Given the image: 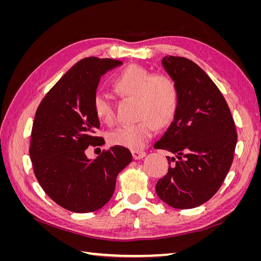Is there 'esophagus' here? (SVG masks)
<instances>
[{
	"mask_svg": "<svg viewBox=\"0 0 261 261\" xmlns=\"http://www.w3.org/2000/svg\"><path fill=\"white\" fill-rule=\"evenodd\" d=\"M132 153H133V158L135 160L143 159V158L146 155V152L145 151H140V150H133Z\"/></svg>",
	"mask_w": 261,
	"mask_h": 261,
	"instance_id": "esophagus-1",
	"label": "esophagus"
}]
</instances>
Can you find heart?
<instances>
[{"label":"heart","instance_id":"obj_1","mask_svg":"<svg viewBox=\"0 0 261 261\" xmlns=\"http://www.w3.org/2000/svg\"><path fill=\"white\" fill-rule=\"evenodd\" d=\"M112 85L120 96L137 100L136 113L139 121L118 126L110 132L108 140L111 145L132 150L143 148L154 135L156 126H167L176 113L177 88L167 75H151L144 67L129 65L117 74ZM93 111L102 123L112 124L115 121L113 102L105 94L94 96Z\"/></svg>","mask_w":261,"mask_h":261}]
</instances>
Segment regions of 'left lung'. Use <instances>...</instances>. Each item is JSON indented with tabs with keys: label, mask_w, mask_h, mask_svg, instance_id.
<instances>
[{
	"label": "left lung",
	"mask_w": 261,
	"mask_h": 261,
	"mask_svg": "<svg viewBox=\"0 0 261 261\" xmlns=\"http://www.w3.org/2000/svg\"><path fill=\"white\" fill-rule=\"evenodd\" d=\"M165 72L175 83L178 105L171 125L154 144L174 153L158 180L159 198L176 209H191L215 195L231 168L238 141L230 109L216 84L193 61L167 55Z\"/></svg>",
	"instance_id": "obj_1"
}]
</instances>
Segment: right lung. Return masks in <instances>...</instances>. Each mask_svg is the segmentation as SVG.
<instances>
[{
    "instance_id": "1",
    "label": "right lung",
    "mask_w": 261,
    "mask_h": 261,
    "mask_svg": "<svg viewBox=\"0 0 261 261\" xmlns=\"http://www.w3.org/2000/svg\"><path fill=\"white\" fill-rule=\"evenodd\" d=\"M112 59L86 58L62 76L39 105L31 130L30 160L43 191L59 206L87 213L102 208L114 193L116 176L133 155L113 146L96 159L88 146L101 145L94 136L99 118L93 98L101 76L121 65Z\"/></svg>"
}]
</instances>
